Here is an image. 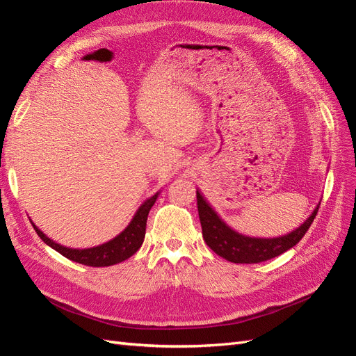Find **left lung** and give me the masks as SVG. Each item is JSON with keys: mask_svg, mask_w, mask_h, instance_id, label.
Segmentation results:
<instances>
[{"mask_svg": "<svg viewBox=\"0 0 356 356\" xmlns=\"http://www.w3.org/2000/svg\"><path fill=\"white\" fill-rule=\"evenodd\" d=\"M196 197L204 242L217 255L225 258L227 261L239 264L267 261L291 250L306 234L319 209L318 203L305 222L286 234L276 236V238H255V236L242 234L232 229L211 207V203L204 199L199 188L196 191Z\"/></svg>", "mask_w": 356, "mask_h": 356, "instance_id": "8db88e82", "label": "left lung"}]
</instances>
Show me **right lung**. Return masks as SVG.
Returning a JSON list of instances; mask_svg holds the SVG:
<instances>
[{
	"label": "right lung",
	"instance_id": "right-lung-1",
	"mask_svg": "<svg viewBox=\"0 0 356 356\" xmlns=\"http://www.w3.org/2000/svg\"><path fill=\"white\" fill-rule=\"evenodd\" d=\"M159 195L160 191H157L156 195L144 200L141 203V207L136 209L131 222H129L124 227V230L118 233L115 238L102 245L83 248V250H80V248H68L55 242L53 239H50L49 236L42 233L34 222L32 221L31 222L34 225V229L41 238V241L46 245H49L50 248H53L55 251H58L60 255L67 257L68 260L84 264V266H92V267L113 266L127 260L129 257H132L139 248H141L145 238L148 212L153 208V204L156 203Z\"/></svg>",
	"mask_w": 356,
	"mask_h": 356
}]
</instances>
